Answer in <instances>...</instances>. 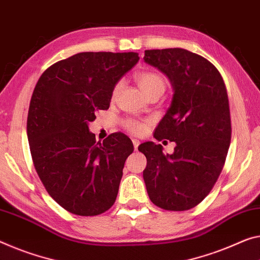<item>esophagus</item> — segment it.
<instances>
[{"label": "esophagus", "instance_id": "34e87169", "mask_svg": "<svg viewBox=\"0 0 260 260\" xmlns=\"http://www.w3.org/2000/svg\"><path fill=\"white\" fill-rule=\"evenodd\" d=\"M139 143H141V142H139L138 139H136V138H134V139H133V144H134V149H135V151H137V150H138V145H139Z\"/></svg>", "mask_w": 260, "mask_h": 260}]
</instances>
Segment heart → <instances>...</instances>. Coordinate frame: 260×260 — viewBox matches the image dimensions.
Masks as SVG:
<instances>
[{"label": "heart", "instance_id": "1", "mask_svg": "<svg viewBox=\"0 0 260 260\" xmlns=\"http://www.w3.org/2000/svg\"><path fill=\"white\" fill-rule=\"evenodd\" d=\"M136 81H137L139 88L143 90V93L149 96L150 94L154 93V91H164L166 86V81L161 74L157 73V72L151 71H143L139 72L135 75ZM122 87V82H117L113 89V98L116 96L118 94L119 89ZM124 126L131 134L141 135L145 130V124L142 122L136 121V119H126L124 122Z\"/></svg>", "mask_w": 260, "mask_h": 260}]
</instances>
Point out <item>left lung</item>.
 Masks as SVG:
<instances>
[{
	"label": "left lung",
	"instance_id": "8db88e82",
	"mask_svg": "<svg viewBox=\"0 0 260 260\" xmlns=\"http://www.w3.org/2000/svg\"><path fill=\"white\" fill-rule=\"evenodd\" d=\"M144 61L169 78L173 98L154 138L175 143L164 154L160 144L143 143L147 194L155 206L182 211L205 199L224 165L231 139L229 100L213 63L183 49L146 50Z\"/></svg>",
	"mask_w": 260,
	"mask_h": 260
}]
</instances>
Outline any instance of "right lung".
<instances>
[{"label": "right lung", "mask_w": 260, "mask_h": 260, "mask_svg": "<svg viewBox=\"0 0 260 260\" xmlns=\"http://www.w3.org/2000/svg\"><path fill=\"white\" fill-rule=\"evenodd\" d=\"M138 60L135 52H81L50 66L35 87L26 123L35 169L72 214L95 216L116 200L133 142L121 133L96 142L88 125Z\"/></svg>", "instance_id": "right-lung-1"}]
</instances>
